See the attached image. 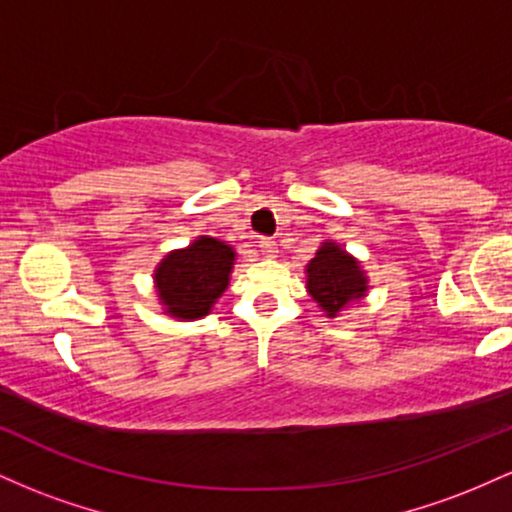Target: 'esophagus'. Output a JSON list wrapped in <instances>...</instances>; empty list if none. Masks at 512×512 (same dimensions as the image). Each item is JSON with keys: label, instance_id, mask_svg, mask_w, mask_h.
<instances>
[{"label": "esophagus", "instance_id": "esophagus-1", "mask_svg": "<svg viewBox=\"0 0 512 512\" xmlns=\"http://www.w3.org/2000/svg\"><path fill=\"white\" fill-rule=\"evenodd\" d=\"M260 252L264 257H276L279 248H276V243L272 238H260Z\"/></svg>", "mask_w": 512, "mask_h": 512}]
</instances>
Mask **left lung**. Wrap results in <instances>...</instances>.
Returning a JSON list of instances; mask_svg holds the SVG:
<instances>
[{"label": "left lung", "instance_id": "8db88e82", "mask_svg": "<svg viewBox=\"0 0 512 512\" xmlns=\"http://www.w3.org/2000/svg\"><path fill=\"white\" fill-rule=\"evenodd\" d=\"M305 274V289L327 317H337L346 305L363 298L368 291V276L361 264L332 240L320 245L305 267Z\"/></svg>", "mask_w": 512, "mask_h": 512}]
</instances>
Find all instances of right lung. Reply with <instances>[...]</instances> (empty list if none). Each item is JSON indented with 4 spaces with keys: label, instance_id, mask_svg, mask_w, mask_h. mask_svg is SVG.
<instances>
[{
    "label": "right lung",
    "instance_id": "1",
    "mask_svg": "<svg viewBox=\"0 0 512 512\" xmlns=\"http://www.w3.org/2000/svg\"><path fill=\"white\" fill-rule=\"evenodd\" d=\"M236 250L221 240L199 236L182 250H173L156 267L158 301L168 315L180 320L204 317L228 289Z\"/></svg>",
    "mask_w": 512,
    "mask_h": 512
}]
</instances>
